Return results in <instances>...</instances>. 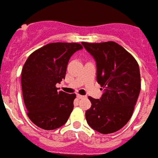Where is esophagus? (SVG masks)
Segmentation results:
<instances>
[{"label": "esophagus", "instance_id": "obj_1", "mask_svg": "<svg viewBox=\"0 0 158 158\" xmlns=\"http://www.w3.org/2000/svg\"><path fill=\"white\" fill-rule=\"evenodd\" d=\"M84 97H85V96L79 94H77V98H79V99H81V98H83Z\"/></svg>", "mask_w": 158, "mask_h": 158}]
</instances>
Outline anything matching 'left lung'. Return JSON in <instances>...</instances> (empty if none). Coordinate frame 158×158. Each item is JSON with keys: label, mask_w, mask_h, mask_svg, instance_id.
I'll return each mask as SVG.
<instances>
[{"label": "left lung", "mask_w": 158, "mask_h": 158, "mask_svg": "<svg viewBox=\"0 0 158 158\" xmlns=\"http://www.w3.org/2000/svg\"><path fill=\"white\" fill-rule=\"evenodd\" d=\"M82 45L96 61L97 81L104 89L100 99L89 97L91 107L85 111L88 124L102 134L118 131L131 118L140 91L137 61L115 42Z\"/></svg>", "instance_id": "obj_1"}]
</instances>
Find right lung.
<instances>
[{
	"instance_id": "right-lung-1",
	"label": "right lung",
	"mask_w": 158,
	"mask_h": 158,
	"mask_svg": "<svg viewBox=\"0 0 158 158\" xmlns=\"http://www.w3.org/2000/svg\"><path fill=\"white\" fill-rule=\"evenodd\" d=\"M77 43H52L31 53L22 70V89L27 115L36 126L54 130L63 126L73 109L75 94L58 91L70 57L82 49Z\"/></svg>"
}]
</instances>
